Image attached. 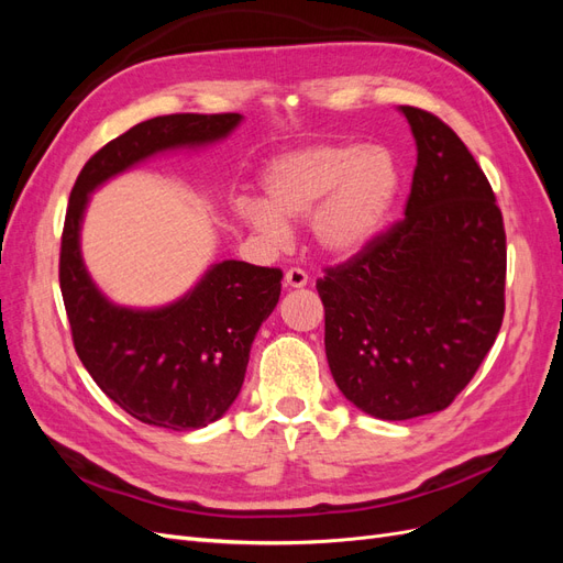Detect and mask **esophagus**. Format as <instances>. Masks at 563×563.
<instances>
[{
    "mask_svg": "<svg viewBox=\"0 0 563 563\" xmlns=\"http://www.w3.org/2000/svg\"><path fill=\"white\" fill-rule=\"evenodd\" d=\"M284 282H286V286L300 288V286L308 284V272H305L302 267H288L286 275H284Z\"/></svg>",
    "mask_w": 563,
    "mask_h": 563,
    "instance_id": "34e87169",
    "label": "esophagus"
}]
</instances>
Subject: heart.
<instances>
[{
	"mask_svg": "<svg viewBox=\"0 0 563 563\" xmlns=\"http://www.w3.org/2000/svg\"><path fill=\"white\" fill-rule=\"evenodd\" d=\"M265 201L242 197L234 211L267 242H284L286 220L310 218L312 240L333 258L376 242L399 192V166L385 147L312 145L272 162L261 178Z\"/></svg>",
	"mask_w": 563,
	"mask_h": 563,
	"instance_id": "1",
	"label": "heart"
}]
</instances>
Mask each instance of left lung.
<instances>
[{"mask_svg":"<svg viewBox=\"0 0 563 563\" xmlns=\"http://www.w3.org/2000/svg\"><path fill=\"white\" fill-rule=\"evenodd\" d=\"M401 112L418 145L404 218L317 279L333 380L383 420L451 406L505 314V225L488 178L437 114Z\"/></svg>","mask_w":563,"mask_h":563,"instance_id":"left-lung-1","label":"left lung"}]
</instances>
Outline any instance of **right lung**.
Masks as SVG:
<instances>
[{"mask_svg": "<svg viewBox=\"0 0 563 563\" xmlns=\"http://www.w3.org/2000/svg\"><path fill=\"white\" fill-rule=\"evenodd\" d=\"M240 119L236 112H183L135 124L84 164L67 201L58 279L73 345L96 385L155 428H207L228 411L242 389L253 338L277 308L284 272L223 261L168 308H114L84 269L81 213L93 187L114 174L162 150L223 139Z\"/></svg>", "mask_w": 563, "mask_h": 563, "instance_id": "right-lung-1", "label": "right lung"}]
</instances>
